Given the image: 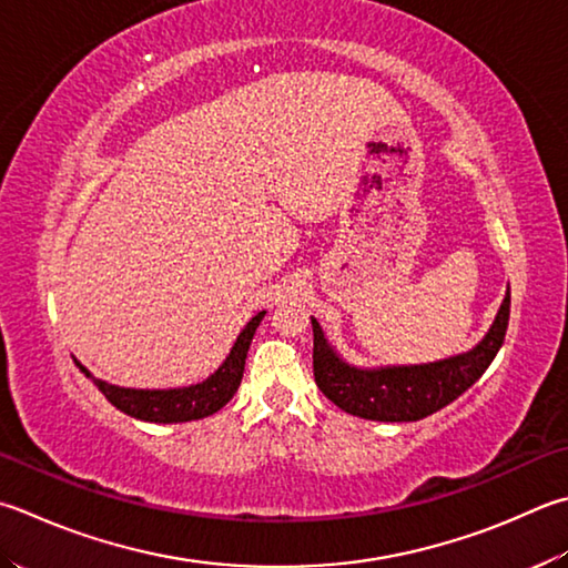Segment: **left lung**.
Segmentation results:
<instances>
[{"mask_svg":"<svg viewBox=\"0 0 568 568\" xmlns=\"http://www.w3.org/2000/svg\"><path fill=\"white\" fill-rule=\"evenodd\" d=\"M509 324V292L485 338L457 356L420 366H351L314 326V378L321 393L341 410L378 423H413L437 413L473 385L501 348Z\"/></svg>","mask_w":568,"mask_h":568,"instance_id":"left-lung-1","label":"left lung"}]
</instances>
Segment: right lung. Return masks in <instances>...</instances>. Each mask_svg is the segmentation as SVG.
Wrapping results in <instances>:
<instances>
[{
  "label": "right lung",
  "mask_w": 568,
  "mask_h": 568,
  "mask_svg": "<svg viewBox=\"0 0 568 568\" xmlns=\"http://www.w3.org/2000/svg\"><path fill=\"white\" fill-rule=\"evenodd\" d=\"M266 312H260L250 318V324L242 328V334L234 341L230 356L222 361V366L212 373L210 378L195 385H185V388H168V390H141V388H121V385L105 383L101 378L91 376V371L81 366L77 361L79 371L85 378L93 381L95 388H99L105 400L115 405L118 410L138 417V420L145 423H187V420H200V417H207L217 413L232 400V395L237 393L242 373H244V358H247V351L252 344V336L260 321Z\"/></svg>",
  "instance_id": "obj_1"
}]
</instances>
